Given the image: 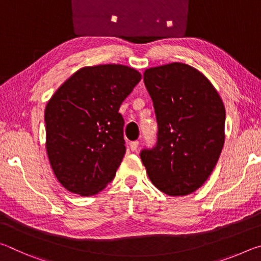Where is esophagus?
Returning <instances> with one entry per match:
<instances>
[{
	"label": "esophagus",
	"instance_id": "obj_1",
	"mask_svg": "<svg viewBox=\"0 0 261 261\" xmlns=\"http://www.w3.org/2000/svg\"><path fill=\"white\" fill-rule=\"evenodd\" d=\"M138 145H139V141L138 140H135V141H131L130 143V148L131 151H137V148H138Z\"/></svg>",
	"mask_w": 261,
	"mask_h": 261
}]
</instances>
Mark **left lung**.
<instances>
[{
    "label": "left lung",
    "mask_w": 261,
    "mask_h": 261,
    "mask_svg": "<svg viewBox=\"0 0 261 261\" xmlns=\"http://www.w3.org/2000/svg\"><path fill=\"white\" fill-rule=\"evenodd\" d=\"M144 83L159 131L156 146L140 159L160 191L187 196L210 177L223 148V101L204 73L179 62L146 69Z\"/></svg>",
    "instance_id": "obj_1"
}]
</instances>
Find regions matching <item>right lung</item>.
<instances>
[{"label": "right lung", "instance_id": "1", "mask_svg": "<svg viewBox=\"0 0 261 261\" xmlns=\"http://www.w3.org/2000/svg\"><path fill=\"white\" fill-rule=\"evenodd\" d=\"M140 79V72L122 64L84 67L47 102L48 159L68 191L93 196L114 179L125 154L118 109Z\"/></svg>", "mask_w": 261, "mask_h": 261}]
</instances>
